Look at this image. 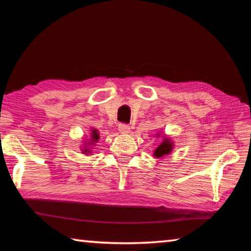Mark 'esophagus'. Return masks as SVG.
I'll list each match as a JSON object with an SVG mask.
<instances>
[{"label":"esophagus","mask_w":251,"mask_h":251,"mask_svg":"<svg viewBox=\"0 0 251 251\" xmlns=\"http://www.w3.org/2000/svg\"><path fill=\"white\" fill-rule=\"evenodd\" d=\"M118 130H120L122 134H128L130 130V127L127 124H120L118 125Z\"/></svg>","instance_id":"esophagus-1"}]
</instances>
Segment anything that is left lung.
I'll list each match as a JSON object with an SVG mask.
<instances>
[{"label": "left lung", "mask_w": 251, "mask_h": 251, "mask_svg": "<svg viewBox=\"0 0 251 251\" xmlns=\"http://www.w3.org/2000/svg\"><path fill=\"white\" fill-rule=\"evenodd\" d=\"M173 151V143L172 141H169L168 138H165L164 142L160 144V145L156 148V151H154V156L159 158V157H163L165 155H168L169 152Z\"/></svg>", "instance_id": "obj_1"}]
</instances>
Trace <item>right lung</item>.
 Segmentation results:
<instances>
[{"mask_svg":"<svg viewBox=\"0 0 251 251\" xmlns=\"http://www.w3.org/2000/svg\"><path fill=\"white\" fill-rule=\"evenodd\" d=\"M99 139H100V135H99V133H97V129H93V130H92V135H91V142L88 143V144H90V145H93V144L99 141ZM85 144H86V143H85ZM83 151H84V154H87V152H91L90 147H88V146L84 147Z\"/></svg>","mask_w":251,"mask_h":251,"instance_id":"right-lung-1","label":"right lung"}]
</instances>
